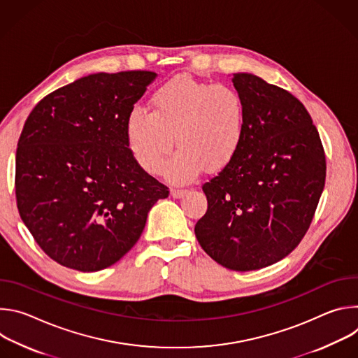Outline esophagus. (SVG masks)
I'll list each match as a JSON object with an SVG mask.
<instances>
[{
	"instance_id": "1",
	"label": "esophagus",
	"mask_w": 358,
	"mask_h": 358,
	"mask_svg": "<svg viewBox=\"0 0 358 358\" xmlns=\"http://www.w3.org/2000/svg\"><path fill=\"white\" fill-rule=\"evenodd\" d=\"M170 194H171V196H173V198H181V196H184V195L187 194V189H178V188H173V189L170 191Z\"/></svg>"
}]
</instances>
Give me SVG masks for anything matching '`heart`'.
<instances>
[{"label":"heart","instance_id":"b5f03b06","mask_svg":"<svg viewBox=\"0 0 358 358\" xmlns=\"http://www.w3.org/2000/svg\"><path fill=\"white\" fill-rule=\"evenodd\" d=\"M150 106L133 109L124 126L130 155L145 173H157L173 136L179 148L160 168L171 182H189L202 170L220 173L238 155L245 106L234 87L178 75L156 89Z\"/></svg>","mask_w":358,"mask_h":358}]
</instances>
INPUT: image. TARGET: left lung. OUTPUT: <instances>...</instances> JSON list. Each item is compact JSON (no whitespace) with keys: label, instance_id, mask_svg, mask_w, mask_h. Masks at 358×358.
I'll list each match as a JSON object with an SVG mask.
<instances>
[{"label":"left lung","instance_id":"1","mask_svg":"<svg viewBox=\"0 0 358 358\" xmlns=\"http://www.w3.org/2000/svg\"><path fill=\"white\" fill-rule=\"evenodd\" d=\"M245 106L235 159L202 185L208 210L195 236L220 265L238 272L279 262L300 243L326 180L319 131L300 100L252 73H234Z\"/></svg>","mask_w":358,"mask_h":358}]
</instances>
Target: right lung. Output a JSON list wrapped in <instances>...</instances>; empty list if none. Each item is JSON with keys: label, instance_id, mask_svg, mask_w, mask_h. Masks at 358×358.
<instances>
[{"label": "right lung", "instance_id": "1", "mask_svg": "<svg viewBox=\"0 0 358 358\" xmlns=\"http://www.w3.org/2000/svg\"><path fill=\"white\" fill-rule=\"evenodd\" d=\"M148 71L93 73L45 96L29 113L15 157L17 206L41 249L62 266L97 272L138 241L169 188L126 143V119Z\"/></svg>", "mask_w": 358, "mask_h": 358}]
</instances>
